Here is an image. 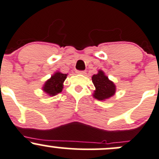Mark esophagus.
<instances>
[{"label":"esophagus","instance_id":"obj_1","mask_svg":"<svg viewBox=\"0 0 159 159\" xmlns=\"http://www.w3.org/2000/svg\"><path fill=\"white\" fill-rule=\"evenodd\" d=\"M76 73H77L78 74H83V75L86 74V71H84V70H78Z\"/></svg>","mask_w":159,"mask_h":159}]
</instances>
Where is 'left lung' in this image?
Returning a JSON list of instances; mask_svg holds the SVG:
<instances>
[{
  "label": "left lung",
  "instance_id": "left-lung-1",
  "mask_svg": "<svg viewBox=\"0 0 159 159\" xmlns=\"http://www.w3.org/2000/svg\"><path fill=\"white\" fill-rule=\"evenodd\" d=\"M93 85L96 87V91L93 94L96 99L104 100L115 94L116 86L110 81L102 70H99L97 74L93 75L92 77Z\"/></svg>",
  "mask_w": 159,
  "mask_h": 159
}]
</instances>
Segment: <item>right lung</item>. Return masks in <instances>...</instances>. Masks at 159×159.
I'll use <instances>...</instances> for the list:
<instances>
[{
    "label": "right lung",
    "instance_id": "obj_1",
    "mask_svg": "<svg viewBox=\"0 0 159 159\" xmlns=\"http://www.w3.org/2000/svg\"><path fill=\"white\" fill-rule=\"evenodd\" d=\"M66 76L67 75L65 73H61L60 72L56 73L45 83L43 88L44 92L48 93L50 96H55L60 93L63 89V83L66 80Z\"/></svg>",
    "mask_w": 159,
    "mask_h": 159
}]
</instances>
